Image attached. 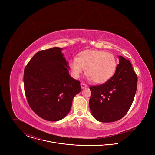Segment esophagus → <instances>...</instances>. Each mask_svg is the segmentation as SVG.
Wrapping results in <instances>:
<instances>
[{
    "label": "esophagus",
    "instance_id": "obj_1",
    "mask_svg": "<svg viewBox=\"0 0 155 155\" xmlns=\"http://www.w3.org/2000/svg\"><path fill=\"white\" fill-rule=\"evenodd\" d=\"M80 85H81V87L82 89H83V88H84V87H87V85H86V84H84V83H81Z\"/></svg>",
    "mask_w": 155,
    "mask_h": 155
}]
</instances>
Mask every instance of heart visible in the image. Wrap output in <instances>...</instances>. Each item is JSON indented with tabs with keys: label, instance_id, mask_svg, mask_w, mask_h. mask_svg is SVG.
Wrapping results in <instances>:
<instances>
[{
	"label": "heart",
	"instance_id": "obj_1",
	"mask_svg": "<svg viewBox=\"0 0 155 155\" xmlns=\"http://www.w3.org/2000/svg\"><path fill=\"white\" fill-rule=\"evenodd\" d=\"M117 62L115 56L103 51L88 50L73 58L70 68L75 78H78L86 68V74L95 83H102L112 77L115 72Z\"/></svg>",
	"mask_w": 155,
	"mask_h": 155
}]
</instances>
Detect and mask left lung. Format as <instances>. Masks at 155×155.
Here are the masks:
<instances>
[{
	"mask_svg": "<svg viewBox=\"0 0 155 155\" xmlns=\"http://www.w3.org/2000/svg\"><path fill=\"white\" fill-rule=\"evenodd\" d=\"M115 74L105 83L91 86L89 102L93 116L97 121L111 123L122 118L133 102L137 77L128 59L119 56Z\"/></svg>",
	"mask_w": 155,
	"mask_h": 155,
	"instance_id": "8db88e82",
	"label": "left lung"
}]
</instances>
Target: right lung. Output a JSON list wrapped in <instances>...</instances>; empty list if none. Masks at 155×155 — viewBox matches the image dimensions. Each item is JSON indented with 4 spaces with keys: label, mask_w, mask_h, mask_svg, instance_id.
<instances>
[{
    "label": "right lung",
    "mask_w": 155,
    "mask_h": 155,
    "mask_svg": "<svg viewBox=\"0 0 155 155\" xmlns=\"http://www.w3.org/2000/svg\"><path fill=\"white\" fill-rule=\"evenodd\" d=\"M62 49L54 47L37 52L24 71L25 91L30 107L50 121L67 115L74 97L81 90L80 82L69 74V63Z\"/></svg>",
    "instance_id": "right-lung-1"
}]
</instances>
